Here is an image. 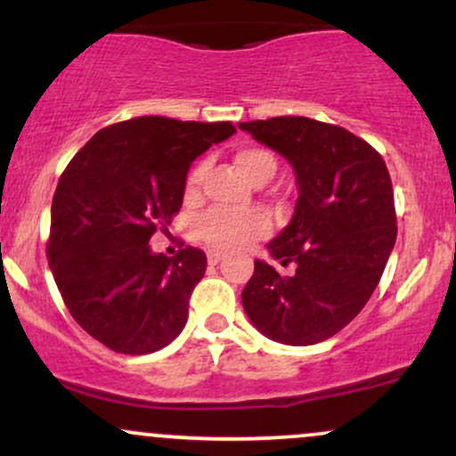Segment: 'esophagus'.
I'll use <instances>...</instances> for the list:
<instances>
[{"label": "esophagus", "mask_w": 456, "mask_h": 456, "mask_svg": "<svg viewBox=\"0 0 456 456\" xmlns=\"http://www.w3.org/2000/svg\"><path fill=\"white\" fill-rule=\"evenodd\" d=\"M223 259H224V255L218 253V250H210V253H208V261H210V265L221 264Z\"/></svg>", "instance_id": "obj_1"}]
</instances>
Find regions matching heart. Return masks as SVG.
I'll list each match as a JSON object with an SVG mask.
<instances>
[{"label":"heart","instance_id":"heart-1","mask_svg":"<svg viewBox=\"0 0 456 456\" xmlns=\"http://www.w3.org/2000/svg\"><path fill=\"white\" fill-rule=\"evenodd\" d=\"M235 165L248 177L253 184L257 182H270L276 174V159L268 150L261 148H244L235 151ZM206 165H199L191 171L186 180V195H197L199 184H201ZM270 221L261 210H212L199 221V235L203 242L218 250H238L244 248L253 240H257L268 232Z\"/></svg>","mask_w":456,"mask_h":456}]
</instances>
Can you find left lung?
I'll list each match as a JSON object with an SVG mask.
<instances>
[{
	"mask_svg": "<svg viewBox=\"0 0 456 456\" xmlns=\"http://www.w3.org/2000/svg\"><path fill=\"white\" fill-rule=\"evenodd\" d=\"M238 128L289 162L297 186L289 224L265 246L294 272L281 276L268 261H255L244 313L276 343L326 341L362 311L395 248L386 162L349 130L311 118L282 115Z\"/></svg>",
	"mask_w": 456,
	"mask_h": 456,
	"instance_id": "8db88e82",
	"label": "left lung"
}]
</instances>
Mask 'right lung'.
Instances as JSON below:
<instances>
[{"label": "right lung", "instance_id": "1", "mask_svg": "<svg viewBox=\"0 0 456 456\" xmlns=\"http://www.w3.org/2000/svg\"><path fill=\"white\" fill-rule=\"evenodd\" d=\"M233 133L143 115L98 130L61 174L46 257L70 315L113 352H159L184 328L206 253L167 257L150 238L180 212L192 160Z\"/></svg>", "mask_w": 456, "mask_h": 456}]
</instances>
